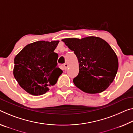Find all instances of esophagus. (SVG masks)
Masks as SVG:
<instances>
[{"label": "esophagus", "instance_id": "1", "mask_svg": "<svg viewBox=\"0 0 133 133\" xmlns=\"http://www.w3.org/2000/svg\"><path fill=\"white\" fill-rule=\"evenodd\" d=\"M68 67H69V65L67 63H65V64H64V68L65 70H66V69L68 68Z\"/></svg>", "mask_w": 133, "mask_h": 133}]
</instances>
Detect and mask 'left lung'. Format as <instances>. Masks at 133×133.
Returning a JSON list of instances; mask_svg holds the SVG:
<instances>
[{"instance_id": "1", "label": "left lung", "mask_w": 133, "mask_h": 133, "mask_svg": "<svg viewBox=\"0 0 133 133\" xmlns=\"http://www.w3.org/2000/svg\"><path fill=\"white\" fill-rule=\"evenodd\" d=\"M79 62L75 86L88 94H98L109 87L117 75L118 60L109 44L97 37L62 39Z\"/></svg>"}]
</instances>
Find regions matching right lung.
I'll return each instance as SVG.
<instances>
[{
	"label": "right lung",
	"mask_w": 133,
	"mask_h": 133,
	"mask_svg": "<svg viewBox=\"0 0 133 133\" xmlns=\"http://www.w3.org/2000/svg\"><path fill=\"white\" fill-rule=\"evenodd\" d=\"M58 43L39 41L29 44L15 57L14 77L29 94H45L63 73L57 67L58 54L54 52Z\"/></svg>",
	"instance_id": "obj_1"
}]
</instances>
